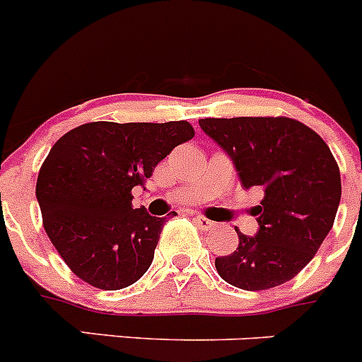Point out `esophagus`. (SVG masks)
<instances>
[{
  "label": "esophagus",
  "mask_w": 362,
  "mask_h": 362,
  "mask_svg": "<svg viewBox=\"0 0 362 362\" xmlns=\"http://www.w3.org/2000/svg\"><path fill=\"white\" fill-rule=\"evenodd\" d=\"M192 221L197 223V225L202 228V230H212V228L216 227L214 221H211V219L204 218V216H194V218H192Z\"/></svg>",
  "instance_id": "esophagus-1"
}]
</instances>
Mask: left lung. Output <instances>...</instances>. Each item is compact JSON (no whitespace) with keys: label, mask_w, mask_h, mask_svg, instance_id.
Wrapping results in <instances>:
<instances>
[{"label":"left lung","mask_w":362,"mask_h":362,"mask_svg":"<svg viewBox=\"0 0 362 362\" xmlns=\"http://www.w3.org/2000/svg\"><path fill=\"white\" fill-rule=\"evenodd\" d=\"M205 134L230 157L241 185L264 191L259 230L216 259L225 282L261 291L298 275L330 232L341 200L339 168L325 141L289 117H205Z\"/></svg>","instance_id":"obj_1"}]
</instances>
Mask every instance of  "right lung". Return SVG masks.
I'll return each mask as SVG.
<instances>
[{"instance_id":"obj_1","label":"right lung","mask_w":362,"mask_h":362,"mask_svg":"<svg viewBox=\"0 0 362 362\" xmlns=\"http://www.w3.org/2000/svg\"><path fill=\"white\" fill-rule=\"evenodd\" d=\"M194 137L187 121H96L62 135L37 178L44 230L71 272L116 291L141 279L153 261L165 218L132 207V189Z\"/></svg>"}]
</instances>
